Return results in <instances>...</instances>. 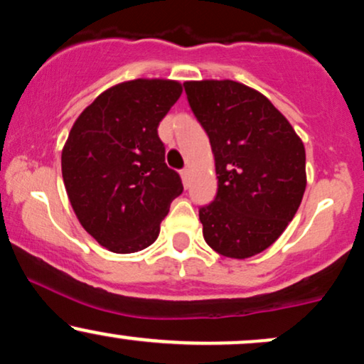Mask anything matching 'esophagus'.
<instances>
[{
    "mask_svg": "<svg viewBox=\"0 0 364 364\" xmlns=\"http://www.w3.org/2000/svg\"><path fill=\"white\" fill-rule=\"evenodd\" d=\"M181 179H183V185L188 186V183H190V169L181 171Z\"/></svg>",
    "mask_w": 364,
    "mask_h": 364,
    "instance_id": "esophagus-1",
    "label": "esophagus"
}]
</instances>
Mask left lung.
Returning a JSON list of instances; mask_svg holds the SVG:
<instances>
[{
  "instance_id": "left-lung-1",
  "label": "left lung",
  "mask_w": 364,
  "mask_h": 364,
  "mask_svg": "<svg viewBox=\"0 0 364 364\" xmlns=\"http://www.w3.org/2000/svg\"><path fill=\"white\" fill-rule=\"evenodd\" d=\"M183 85L215 162V200L198 212L203 237L223 257L245 260L274 245L301 205L304 145L286 116L245 83Z\"/></svg>"
}]
</instances>
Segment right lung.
I'll return each mask as SVG.
<instances>
[{
  "mask_svg": "<svg viewBox=\"0 0 364 364\" xmlns=\"http://www.w3.org/2000/svg\"><path fill=\"white\" fill-rule=\"evenodd\" d=\"M176 80L136 78L104 90L70 129L61 173L75 215L112 253L157 240L181 178L164 162L157 127L181 95Z\"/></svg>",
  "mask_w": 364,
  "mask_h": 364,
  "instance_id": "right-lung-1",
  "label": "right lung"
}]
</instances>
